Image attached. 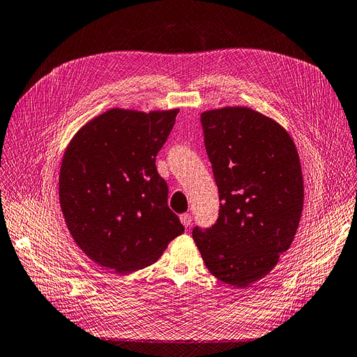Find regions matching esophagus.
<instances>
[{"label": "esophagus", "mask_w": 357, "mask_h": 357, "mask_svg": "<svg viewBox=\"0 0 357 357\" xmlns=\"http://www.w3.org/2000/svg\"><path fill=\"white\" fill-rule=\"evenodd\" d=\"M180 221H181V224H183L184 227H190V224H192V215H190V213H181V215H180Z\"/></svg>", "instance_id": "34e87169"}]
</instances>
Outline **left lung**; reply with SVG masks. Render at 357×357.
<instances>
[{
	"mask_svg": "<svg viewBox=\"0 0 357 357\" xmlns=\"http://www.w3.org/2000/svg\"><path fill=\"white\" fill-rule=\"evenodd\" d=\"M220 193L218 220L193 240L209 273L246 289L291 246L303 211L301 158L287 130L248 107L201 114Z\"/></svg>",
	"mask_w": 357,
	"mask_h": 357,
	"instance_id": "8db88e82",
	"label": "left lung"
}]
</instances>
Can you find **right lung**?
I'll list each match as a JSON object with an SVG mask.
<instances>
[{"label": "right lung", "instance_id": "add662e5", "mask_svg": "<svg viewBox=\"0 0 357 357\" xmlns=\"http://www.w3.org/2000/svg\"><path fill=\"white\" fill-rule=\"evenodd\" d=\"M178 111L111 108L64 152L59 196L68 231L88 258L117 274L152 265L184 231L155 165Z\"/></svg>", "mask_w": 357, "mask_h": 357}]
</instances>
